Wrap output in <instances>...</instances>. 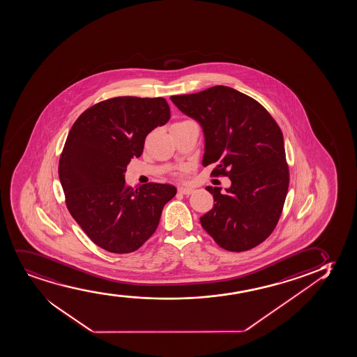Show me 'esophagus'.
Here are the masks:
<instances>
[{
  "label": "esophagus",
  "mask_w": 357,
  "mask_h": 357,
  "mask_svg": "<svg viewBox=\"0 0 357 357\" xmlns=\"http://www.w3.org/2000/svg\"><path fill=\"white\" fill-rule=\"evenodd\" d=\"M193 190H195L190 188V187H180V188H178V192L185 195H190V193H193Z\"/></svg>",
  "instance_id": "34e87169"
}]
</instances>
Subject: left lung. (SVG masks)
<instances>
[{"label":"left lung","instance_id":"left-lung-1","mask_svg":"<svg viewBox=\"0 0 357 357\" xmlns=\"http://www.w3.org/2000/svg\"><path fill=\"white\" fill-rule=\"evenodd\" d=\"M174 105L203 129V165L231 185H208L213 208L200 217L222 248L241 252L261 244L280 218L289 190L284 136L262 105L225 86L172 96Z\"/></svg>","mask_w":357,"mask_h":357}]
</instances>
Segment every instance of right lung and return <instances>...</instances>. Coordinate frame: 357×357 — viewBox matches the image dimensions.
Segmentation results:
<instances>
[{"label":"right lung","mask_w":357,"mask_h":357,"mask_svg":"<svg viewBox=\"0 0 357 357\" xmlns=\"http://www.w3.org/2000/svg\"><path fill=\"white\" fill-rule=\"evenodd\" d=\"M169 119L162 98L119 96L84 111L68 132L59 162L66 206L91 241L109 252L141 248L176 195L175 185L162 183L131 188L124 177L131 159L142 154L146 136Z\"/></svg>","instance_id":"right-lung-1"}]
</instances>
